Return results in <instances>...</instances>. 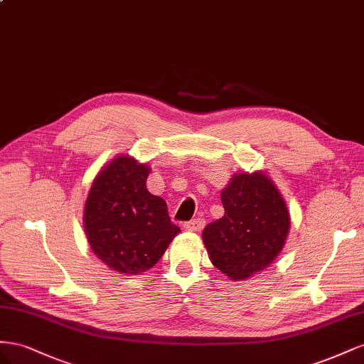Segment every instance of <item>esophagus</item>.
I'll use <instances>...</instances> for the list:
<instances>
[{"instance_id":"obj_1","label":"esophagus","mask_w":364,"mask_h":364,"mask_svg":"<svg viewBox=\"0 0 364 364\" xmlns=\"http://www.w3.org/2000/svg\"><path fill=\"white\" fill-rule=\"evenodd\" d=\"M203 227H204V221L203 220H192V221L184 224V228L188 232H201Z\"/></svg>"}]
</instances>
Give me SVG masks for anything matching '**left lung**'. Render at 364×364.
I'll list each match as a JSON object with an SVG mask.
<instances>
[{
	"label": "left lung",
	"mask_w": 364,
	"mask_h": 364,
	"mask_svg": "<svg viewBox=\"0 0 364 364\" xmlns=\"http://www.w3.org/2000/svg\"><path fill=\"white\" fill-rule=\"evenodd\" d=\"M224 216L205 225L212 264L230 280L250 279L272 265L287 242L289 210L262 171L236 172L221 191Z\"/></svg>",
	"instance_id": "left-lung-1"
}]
</instances>
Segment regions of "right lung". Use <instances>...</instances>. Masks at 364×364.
<instances>
[{"label":"right lung","instance_id":"add662e5","mask_svg":"<svg viewBox=\"0 0 364 364\" xmlns=\"http://www.w3.org/2000/svg\"><path fill=\"white\" fill-rule=\"evenodd\" d=\"M148 163L117 155L97 172L84 209L92 253L120 274H141L164 255L181 230L168 204L146 189Z\"/></svg>","mask_w":364,"mask_h":364}]
</instances>
